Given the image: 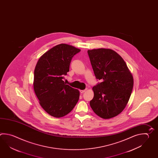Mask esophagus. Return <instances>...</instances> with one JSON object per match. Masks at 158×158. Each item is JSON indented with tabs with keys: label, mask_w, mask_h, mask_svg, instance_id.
Returning a JSON list of instances; mask_svg holds the SVG:
<instances>
[{
	"label": "esophagus",
	"mask_w": 158,
	"mask_h": 158,
	"mask_svg": "<svg viewBox=\"0 0 158 158\" xmlns=\"http://www.w3.org/2000/svg\"><path fill=\"white\" fill-rule=\"evenodd\" d=\"M87 90V89H84V90H80V92H81V94H83V93L85 92Z\"/></svg>",
	"instance_id": "obj_1"
}]
</instances>
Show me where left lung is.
<instances>
[{
    "label": "left lung",
    "mask_w": 158,
    "mask_h": 158,
    "mask_svg": "<svg viewBox=\"0 0 158 158\" xmlns=\"http://www.w3.org/2000/svg\"><path fill=\"white\" fill-rule=\"evenodd\" d=\"M97 79L90 106L94 113L105 119L117 116L125 109L133 87V77L122 57L111 49L88 51Z\"/></svg>",
    "instance_id": "obj_1"
}]
</instances>
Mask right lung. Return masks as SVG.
<instances>
[{"mask_svg":"<svg viewBox=\"0 0 158 158\" xmlns=\"http://www.w3.org/2000/svg\"><path fill=\"white\" fill-rule=\"evenodd\" d=\"M80 51L74 46L60 44L42 55L36 64L34 90L42 108L55 118L66 115L79 98V91L62 79L69 71L71 59Z\"/></svg>","mask_w":158,"mask_h":158,"instance_id":"add662e5","label":"right lung"}]
</instances>
